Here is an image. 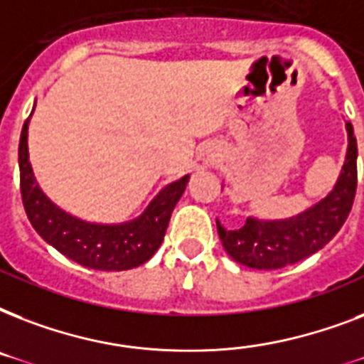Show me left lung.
Instances as JSON below:
<instances>
[{"instance_id": "left-lung-1", "label": "left lung", "mask_w": 364, "mask_h": 364, "mask_svg": "<svg viewBox=\"0 0 364 364\" xmlns=\"http://www.w3.org/2000/svg\"><path fill=\"white\" fill-rule=\"evenodd\" d=\"M346 162L331 194L319 204L283 221L249 217L240 230H227L217 221L223 247L236 262L257 270H277L310 257L336 236L350 215L357 191V139L351 122H346Z\"/></svg>"}]
</instances>
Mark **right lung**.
I'll list each match as a JSON object with an SVG mask.
<instances>
[{"instance_id":"1","label":"right lung","mask_w":364,"mask_h":364,"mask_svg":"<svg viewBox=\"0 0 364 364\" xmlns=\"http://www.w3.org/2000/svg\"><path fill=\"white\" fill-rule=\"evenodd\" d=\"M28 121L18 145L20 193L37 234L68 259L94 270L121 272L147 262L164 240L171 211L185 193L188 176L162 188L141 217L122 225H94L54 205L37 185L28 159Z\"/></svg>"}]
</instances>
